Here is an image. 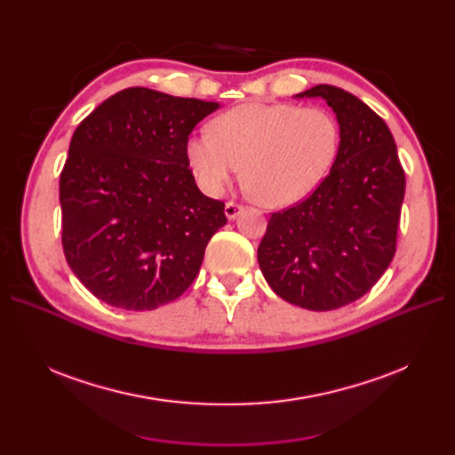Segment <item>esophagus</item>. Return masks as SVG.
I'll return each instance as SVG.
<instances>
[{"mask_svg": "<svg viewBox=\"0 0 455 455\" xmlns=\"http://www.w3.org/2000/svg\"><path fill=\"white\" fill-rule=\"evenodd\" d=\"M244 209V206L241 204V203H235V201H228L226 203V216L229 218V220H233V218H237L239 214H241V211Z\"/></svg>", "mask_w": 455, "mask_h": 455, "instance_id": "esophagus-1", "label": "esophagus"}]
</instances>
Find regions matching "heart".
<instances>
[{"label":"heart","instance_id":"1","mask_svg":"<svg viewBox=\"0 0 455 455\" xmlns=\"http://www.w3.org/2000/svg\"><path fill=\"white\" fill-rule=\"evenodd\" d=\"M338 146V121L324 108L244 104L214 117L211 134L189 136L186 161L204 194L222 196L243 164L259 203L286 206L323 180Z\"/></svg>","mask_w":455,"mask_h":455}]
</instances>
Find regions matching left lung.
<instances>
[{"instance_id":"8db88e82","label":"left lung","mask_w":455,"mask_h":455,"mask_svg":"<svg viewBox=\"0 0 455 455\" xmlns=\"http://www.w3.org/2000/svg\"><path fill=\"white\" fill-rule=\"evenodd\" d=\"M339 123V146L313 194L273 212L258 246V264L288 304L330 311L363 298L389 267L406 176L385 121L355 94L316 85Z\"/></svg>"}]
</instances>
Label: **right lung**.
<instances>
[{
    "instance_id": "1",
    "label": "right lung",
    "mask_w": 455,
    "mask_h": 455,
    "mask_svg": "<svg viewBox=\"0 0 455 455\" xmlns=\"http://www.w3.org/2000/svg\"><path fill=\"white\" fill-rule=\"evenodd\" d=\"M218 102L154 89L116 92L79 123L60 172L68 266L106 304L149 311L182 296L226 226L203 196L186 142Z\"/></svg>"
}]
</instances>
